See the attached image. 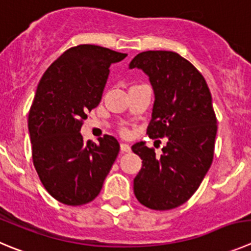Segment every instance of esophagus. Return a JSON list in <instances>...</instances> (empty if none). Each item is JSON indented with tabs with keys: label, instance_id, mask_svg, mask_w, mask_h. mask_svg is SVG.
<instances>
[{
	"label": "esophagus",
	"instance_id": "obj_1",
	"mask_svg": "<svg viewBox=\"0 0 251 251\" xmlns=\"http://www.w3.org/2000/svg\"><path fill=\"white\" fill-rule=\"evenodd\" d=\"M120 150H121V152H130L131 151V147H130V145L125 144V142H121V144H120Z\"/></svg>",
	"mask_w": 251,
	"mask_h": 251
}]
</instances>
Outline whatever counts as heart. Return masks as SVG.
Listing matches in <instances>:
<instances>
[{
    "mask_svg": "<svg viewBox=\"0 0 251 251\" xmlns=\"http://www.w3.org/2000/svg\"><path fill=\"white\" fill-rule=\"evenodd\" d=\"M123 133H124V135H126V133H127V131H126V130H123Z\"/></svg>",
    "mask_w": 251,
    "mask_h": 251,
    "instance_id": "heart-1",
    "label": "heart"
}]
</instances>
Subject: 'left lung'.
Returning <instances> with one entry per match:
<instances>
[{
  "label": "left lung",
  "mask_w": 251,
  "mask_h": 251,
  "mask_svg": "<svg viewBox=\"0 0 251 251\" xmlns=\"http://www.w3.org/2000/svg\"><path fill=\"white\" fill-rule=\"evenodd\" d=\"M130 68L144 70L154 91L147 135L167 139L161 156L144 142L131 147L142 160L133 192L150 209H173L193 196L212 165L217 135L212 95L200 70L175 51H142Z\"/></svg>",
  "instance_id": "obj_1"
}]
</instances>
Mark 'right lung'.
Masks as SVG:
<instances>
[{
    "mask_svg": "<svg viewBox=\"0 0 251 251\" xmlns=\"http://www.w3.org/2000/svg\"><path fill=\"white\" fill-rule=\"evenodd\" d=\"M127 54L94 44L65 50L42 76L29 114L32 160L42 184L65 205H83L98 197L120 150L104 135L83 141L86 112L99 105L110 65Z\"/></svg>",
    "mask_w": 251,
    "mask_h": 251,
    "instance_id": "right-lung-1",
    "label": "right lung"
}]
</instances>
